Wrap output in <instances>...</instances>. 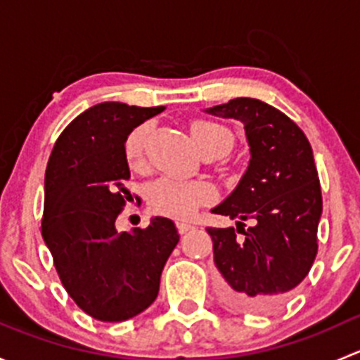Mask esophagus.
Returning a JSON list of instances; mask_svg holds the SVG:
<instances>
[{
  "label": "esophagus",
  "instance_id": "obj_1",
  "mask_svg": "<svg viewBox=\"0 0 360 360\" xmlns=\"http://www.w3.org/2000/svg\"><path fill=\"white\" fill-rule=\"evenodd\" d=\"M176 228H177V231H179V235H184V233H188L190 230H193L195 226H191V224H188V223H177Z\"/></svg>",
  "mask_w": 360,
  "mask_h": 360
}]
</instances>
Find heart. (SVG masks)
Here are the masks:
<instances>
[{"label":"heart","instance_id":"1","mask_svg":"<svg viewBox=\"0 0 360 360\" xmlns=\"http://www.w3.org/2000/svg\"><path fill=\"white\" fill-rule=\"evenodd\" d=\"M191 136L202 153L226 155L233 144V136L226 127L210 120H195L190 127ZM150 136V123H141L125 139V158L130 167H139L144 162V148ZM216 188L207 181H179L162 177L155 181L148 191V205L155 214L170 219H190L203 205L216 200Z\"/></svg>","mask_w":360,"mask_h":360}]
</instances>
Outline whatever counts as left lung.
<instances>
[{"label":"left lung","instance_id":"obj_1","mask_svg":"<svg viewBox=\"0 0 360 360\" xmlns=\"http://www.w3.org/2000/svg\"><path fill=\"white\" fill-rule=\"evenodd\" d=\"M207 111L244 123L250 146L244 177L212 209L238 219L237 231L207 228L221 297L237 310L271 314L291 297L317 256L322 193L314 151L303 130L263 101L238 97ZM248 219L257 224L245 231L241 221Z\"/></svg>","mask_w":360,"mask_h":360}]
</instances>
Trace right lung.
<instances>
[{
	"instance_id": "add662e5",
	"label": "right lung",
	"mask_w": 360,
	"mask_h": 360,
	"mask_svg": "<svg viewBox=\"0 0 360 360\" xmlns=\"http://www.w3.org/2000/svg\"><path fill=\"white\" fill-rule=\"evenodd\" d=\"M165 108L96 104L56 141L45 174L41 235L69 296L90 317L122 322L158 296L160 275L179 242L167 217L118 233L115 221L132 195L125 139ZM137 200V197H136Z\"/></svg>"
}]
</instances>
